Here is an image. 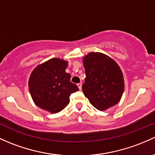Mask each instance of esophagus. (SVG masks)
Instances as JSON below:
<instances>
[{
  "instance_id": "1",
  "label": "esophagus",
  "mask_w": 155,
  "mask_h": 155,
  "mask_svg": "<svg viewBox=\"0 0 155 155\" xmlns=\"http://www.w3.org/2000/svg\"><path fill=\"white\" fill-rule=\"evenodd\" d=\"M77 85H78V87H79V90H81V82L80 83H78Z\"/></svg>"
}]
</instances>
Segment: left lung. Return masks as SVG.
<instances>
[{
	"label": "left lung",
	"mask_w": 155,
	"mask_h": 155,
	"mask_svg": "<svg viewBox=\"0 0 155 155\" xmlns=\"http://www.w3.org/2000/svg\"><path fill=\"white\" fill-rule=\"evenodd\" d=\"M86 78L82 91L98 110L116 104L124 90L123 74L118 64L108 56L92 52L83 59Z\"/></svg>",
	"instance_id": "8db88e82"
}]
</instances>
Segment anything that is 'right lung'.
<instances>
[{"mask_svg":"<svg viewBox=\"0 0 155 155\" xmlns=\"http://www.w3.org/2000/svg\"><path fill=\"white\" fill-rule=\"evenodd\" d=\"M68 62L53 58L37 66L31 74L28 88L35 104L52 113L60 112L70 101L71 93L79 91L65 72Z\"/></svg>","mask_w":155,"mask_h":155,"instance_id":"right-lung-1","label":"right lung"}]
</instances>
